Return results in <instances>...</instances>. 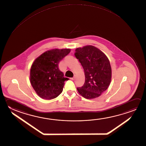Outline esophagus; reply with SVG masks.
<instances>
[{"instance_id": "obj_1", "label": "esophagus", "mask_w": 146, "mask_h": 146, "mask_svg": "<svg viewBox=\"0 0 146 146\" xmlns=\"http://www.w3.org/2000/svg\"><path fill=\"white\" fill-rule=\"evenodd\" d=\"M75 78H76V75H74V77H73V78H72V81H74V80H75Z\"/></svg>"}]
</instances>
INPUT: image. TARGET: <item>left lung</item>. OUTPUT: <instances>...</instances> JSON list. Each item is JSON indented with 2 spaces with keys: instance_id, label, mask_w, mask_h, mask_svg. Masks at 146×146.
Listing matches in <instances>:
<instances>
[{
  "instance_id": "obj_1",
  "label": "left lung",
  "mask_w": 146,
  "mask_h": 146,
  "mask_svg": "<svg viewBox=\"0 0 146 146\" xmlns=\"http://www.w3.org/2000/svg\"><path fill=\"white\" fill-rule=\"evenodd\" d=\"M75 56L82 66L85 83L77 90L84 98H97L107 90L111 81V69L109 58L104 53L92 45L76 49Z\"/></svg>"
}]
</instances>
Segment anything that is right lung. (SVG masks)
Here are the masks:
<instances>
[{
    "instance_id": "right-lung-1",
    "label": "right lung",
    "mask_w": 146,
    "mask_h": 146,
    "mask_svg": "<svg viewBox=\"0 0 146 146\" xmlns=\"http://www.w3.org/2000/svg\"><path fill=\"white\" fill-rule=\"evenodd\" d=\"M70 49H53L46 51L33 62L30 72V81L35 92L40 98L50 100L56 98L63 89L64 77L58 64L70 52Z\"/></svg>"
}]
</instances>
